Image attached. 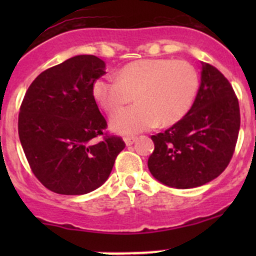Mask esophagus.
<instances>
[{
	"label": "esophagus",
	"mask_w": 256,
	"mask_h": 256,
	"mask_svg": "<svg viewBox=\"0 0 256 256\" xmlns=\"http://www.w3.org/2000/svg\"><path fill=\"white\" fill-rule=\"evenodd\" d=\"M136 137H124V142H126V146H132L133 144L136 142Z\"/></svg>",
	"instance_id": "esophagus-1"
}]
</instances>
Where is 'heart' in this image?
<instances>
[{"label":"heart","instance_id":"1","mask_svg":"<svg viewBox=\"0 0 256 256\" xmlns=\"http://www.w3.org/2000/svg\"><path fill=\"white\" fill-rule=\"evenodd\" d=\"M200 86L191 62L173 58H144L123 66L119 78L101 76L94 83V100L105 112H118L134 100L138 104L112 118V130L122 134L148 130L156 124L172 126L188 112Z\"/></svg>","mask_w":256,"mask_h":256}]
</instances>
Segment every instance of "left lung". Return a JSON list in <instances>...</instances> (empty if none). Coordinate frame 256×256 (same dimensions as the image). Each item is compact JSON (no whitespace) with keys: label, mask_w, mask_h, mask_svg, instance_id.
<instances>
[{"label":"left lung","mask_w":256,"mask_h":256,"mask_svg":"<svg viewBox=\"0 0 256 256\" xmlns=\"http://www.w3.org/2000/svg\"><path fill=\"white\" fill-rule=\"evenodd\" d=\"M238 130L240 106L234 88L216 68L201 62V83L192 108L165 132L151 136L155 148L148 169L165 186H202L228 166Z\"/></svg>","instance_id":"8db88e82"}]
</instances>
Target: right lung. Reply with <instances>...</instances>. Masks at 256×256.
I'll return each instance as SVG.
<instances>
[{"label":"right lung","instance_id":"add662e5","mask_svg":"<svg viewBox=\"0 0 256 256\" xmlns=\"http://www.w3.org/2000/svg\"><path fill=\"white\" fill-rule=\"evenodd\" d=\"M105 62L78 55L44 70L32 82L19 112L20 144L32 172L50 191L84 195L108 180L123 140L104 133L108 123L92 87ZM104 135L100 142L96 137Z\"/></svg>","mask_w":256,"mask_h":256}]
</instances>
